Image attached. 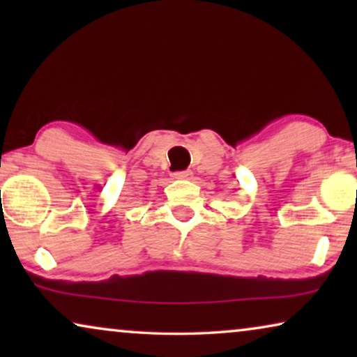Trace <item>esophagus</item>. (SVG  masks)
I'll use <instances>...</instances> for the list:
<instances>
[{
  "instance_id": "34e87169",
  "label": "esophagus",
  "mask_w": 357,
  "mask_h": 357,
  "mask_svg": "<svg viewBox=\"0 0 357 357\" xmlns=\"http://www.w3.org/2000/svg\"><path fill=\"white\" fill-rule=\"evenodd\" d=\"M174 178H178V180H192L193 178V172L192 170H183V172H175L172 174Z\"/></svg>"
}]
</instances>
